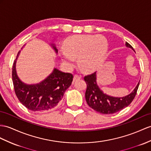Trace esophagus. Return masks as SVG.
Masks as SVG:
<instances>
[{"label": "esophagus", "instance_id": "esophagus-1", "mask_svg": "<svg viewBox=\"0 0 151 151\" xmlns=\"http://www.w3.org/2000/svg\"><path fill=\"white\" fill-rule=\"evenodd\" d=\"M81 78V77L80 76L76 74L74 76H73V81H76L80 79Z\"/></svg>", "mask_w": 151, "mask_h": 151}]
</instances>
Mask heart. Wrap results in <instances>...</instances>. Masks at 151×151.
Here are the masks:
<instances>
[{
    "instance_id": "obj_1",
    "label": "heart",
    "mask_w": 151,
    "mask_h": 151,
    "mask_svg": "<svg viewBox=\"0 0 151 151\" xmlns=\"http://www.w3.org/2000/svg\"><path fill=\"white\" fill-rule=\"evenodd\" d=\"M107 50L108 42L103 36L76 35L66 40L61 58L66 67L71 68L78 58L81 68L88 72L102 63Z\"/></svg>"
}]
</instances>
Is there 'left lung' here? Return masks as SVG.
<instances>
[{"label": "left lung", "instance_id": "left-lung-1", "mask_svg": "<svg viewBox=\"0 0 151 151\" xmlns=\"http://www.w3.org/2000/svg\"><path fill=\"white\" fill-rule=\"evenodd\" d=\"M126 45L134 50L133 47L127 42L126 43ZM84 79L87 85L85 93L87 104L96 111L106 115L116 113L127 107L134 99L139 84L138 83L134 90L127 96L114 97L104 93L99 87L96 72L84 76Z\"/></svg>", "mask_w": 151, "mask_h": 151}]
</instances>
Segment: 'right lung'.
<instances>
[{
	"label": "right lung",
	"instance_id": "obj_1",
	"mask_svg": "<svg viewBox=\"0 0 151 151\" xmlns=\"http://www.w3.org/2000/svg\"><path fill=\"white\" fill-rule=\"evenodd\" d=\"M53 49L58 52L52 44ZM16 60L12 67V79L14 92L18 100L25 107L32 111H44L57 106L66 90L71 85L73 75L54 68L53 72L41 83L27 84L21 81L16 72Z\"/></svg>",
	"mask_w": 151,
	"mask_h": 151
}]
</instances>
